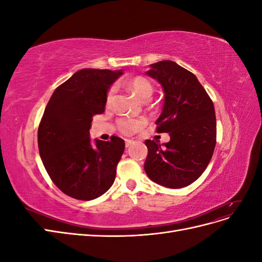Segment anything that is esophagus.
<instances>
[{
    "instance_id": "esophagus-1",
    "label": "esophagus",
    "mask_w": 262,
    "mask_h": 262,
    "mask_svg": "<svg viewBox=\"0 0 262 262\" xmlns=\"http://www.w3.org/2000/svg\"><path fill=\"white\" fill-rule=\"evenodd\" d=\"M134 143V141L133 140H130V139H126L125 140V147H129L131 144H133Z\"/></svg>"
}]
</instances>
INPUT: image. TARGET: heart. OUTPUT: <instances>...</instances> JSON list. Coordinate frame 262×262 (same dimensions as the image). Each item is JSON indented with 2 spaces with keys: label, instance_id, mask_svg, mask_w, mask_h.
<instances>
[{
  "label": "heart",
  "instance_id": "heart-1",
  "mask_svg": "<svg viewBox=\"0 0 262 262\" xmlns=\"http://www.w3.org/2000/svg\"><path fill=\"white\" fill-rule=\"evenodd\" d=\"M126 87L133 92L134 94L139 96L142 99H147L153 94V85L150 83L147 78L143 77V76H136L131 78L128 82L125 83ZM115 90L110 89L107 93V101L109 102L110 100L113 99ZM147 123V119L145 117H122L118 120L117 125L118 129L121 133L126 134H133L138 131H140L141 129H143L144 126Z\"/></svg>",
  "mask_w": 262,
  "mask_h": 262
}]
</instances>
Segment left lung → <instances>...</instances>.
I'll return each instance as SVG.
<instances>
[{
	"mask_svg": "<svg viewBox=\"0 0 262 262\" xmlns=\"http://www.w3.org/2000/svg\"><path fill=\"white\" fill-rule=\"evenodd\" d=\"M146 74L161 83L165 94L156 131L169 133L161 145L146 140L144 169L150 180L164 187L189 186L208 167L216 144L213 101L193 73L169 60L150 64Z\"/></svg>",
	"mask_w": 262,
	"mask_h": 262,
	"instance_id": "8db88e82",
	"label": "left lung"
}]
</instances>
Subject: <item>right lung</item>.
<instances>
[{
  "instance_id": "right-lung-1",
  "label": "right lung",
  "mask_w": 262,
  "mask_h": 262,
  "mask_svg": "<svg viewBox=\"0 0 262 262\" xmlns=\"http://www.w3.org/2000/svg\"><path fill=\"white\" fill-rule=\"evenodd\" d=\"M122 71L83 69L53 92L38 128L45 168L63 193L89 201L113 186L124 141L90 138L95 115L105 112L107 92Z\"/></svg>"
}]
</instances>
